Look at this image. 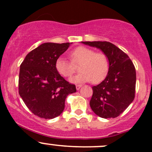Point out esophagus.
<instances>
[{"label": "esophagus", "mask_w": 152, "mask_h": 152, "mask_svg": "<svg viewBox=\"0 0 152 152\" xmlns=\"http://www.w3.org/2000/svg\"><path fill=\"white\" fill-rule=\"evenodd\" d=\"M82 87V85H76V90H79V89H80V87Z\"/></svg>", "instance_id": "obj_1"}]
</instances>
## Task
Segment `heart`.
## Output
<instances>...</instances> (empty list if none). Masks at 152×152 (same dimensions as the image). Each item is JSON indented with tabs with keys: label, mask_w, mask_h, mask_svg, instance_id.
Segmentation results:
<instances>
[{
	"label": "heart",
	"mask_w": 152,
	"mask_h": 152,
	"mask_svg": "<svg viewBox=\"0 0 152 152\" xmlns=\"http://www.w3.org/2000/svg\"><path fill=\"white\" fill-rule=\"evenodd\" d=\"M71 62L64 56H59L55 62L56 70L61 76L69 78L76 72L79 65V72L71 79L73 82L99 83L107 76L110 69V62L105 53L96 52L93 49L81 46L70 53Z\"/></svg>",
	"instance_id": "heart-1"
}]
</instances>
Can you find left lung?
Wrapping results in <instances>:
<instances>
[{
    "mask_svg": "<svg viewBox=\"0 0 152 152\" xmlns=\"http://www.w3.org/2000/svg\"><path fill=\"white\" fill-rule=\"evenodd\" d=\"M101 49L110 62L108 74L104 81L93 86L90 105L95 114L103 118L120 115L135 96L136 70L128 55L109 42H82Z\"/></svg>",
    "mask_w": 152,
    "mask_h": 152,
    "instance_id": "left-lung-1",
    "label": "left lung"
}]
</instances>
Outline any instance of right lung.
Returning <instances> with one entry per match:
<instances>
[{
	"mask_svg": "<svg viewBox=\"0 0 152 152\" xmlns=\"http://www.w3.org/2000/svg\"><path fill=\"white\" fill-rule=\"evenodd\" d=\"M70 43L45 42L32 50L20 65L19 94L28 110L45 119L59 116L65 109L67 95L76 91L56 71L55 62Z\"/></svg>",
	"mask_w": 152,
	"mask_h": 152,
	"instance_id": "right-lung-1",
	"label": "right lung"
}]
</instances>
